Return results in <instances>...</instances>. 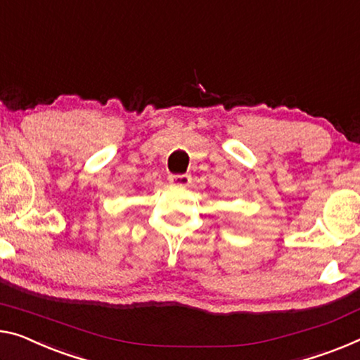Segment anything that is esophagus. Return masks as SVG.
I'll return each mask as SVG.
<instances>
[{
  "instance_id": "obj_1",
  "label": "esophagus",
  "mask_w": 360,
  "mask_h": 360,
  "mask_svg": "<svg viewBox=\"0 0 360 360\" xmlns=\"http://www.w3.org/2000/svg\"><path fill=\"white\" fill-rule=\"evenodd\" d=\"M169 181L172 185H180V186H186L190 185L191 181V176L188 174H184V175H170L169 176Z\"/></svg>"
}]
</instances>
